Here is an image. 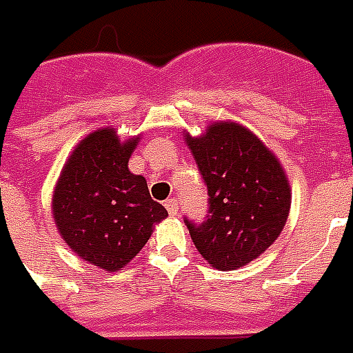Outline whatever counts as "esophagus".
Here are the masks:
<instances>
[{"mask_svg": "<svg viewBox=\"0 0 353 353\" xmlns=\"http://www.w3.org/2000/svg\"><path fill=\"white\" fill-rule=\"evenodd\" d=\"M165 209L169 214H176L179 212V203H176V199H167L165 201Z\"/></svg>", "mask_w": 353, "mask_h": 353, "instance_id": "obj_1", "label": "esophagus"}]
</instances>
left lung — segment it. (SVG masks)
<instances>
[{
  "instance_id": "obj_1",
  "label": "left lung",
  "mask_w": 353,
  "mask_h": 353,
  "mask_svg": "<svg viewBox=\"0 0 353 353\" xmlns=\"http://www.w3.org/2000/svg\"><path fill=\"white\" fill-rule=\"evenodd\" d=\"M186 144L207 184L209 216L186 221L192 241L212 268L230 272L259 259L283 232L291 184L277 156L236 121H212Z\"/></svg>"
}]
</instances>
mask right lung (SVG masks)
<instances>
[{
  "label": "right lung",
  "instance_id": "add662e5",
  "mask_svg": "<svg viewBox=\"0 0 353 353\" xmlns=\"http://www.w3.org/2000/svg\"><path fill=\"white\" fill-rule=\"evenodd\" d=\"M141 134L121 141L102 127L77 142L54 184L51 212L59 234L79 259L106 272L131 262L167 216L142 174L129 171Z\"/></svg>",
  "mask_w": 353,
  "mask_h": 353
}]
</instances>
